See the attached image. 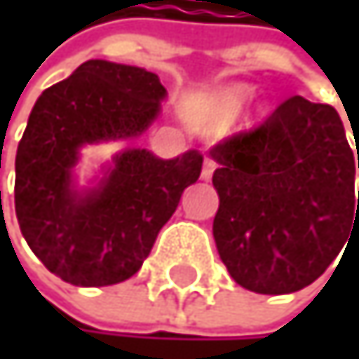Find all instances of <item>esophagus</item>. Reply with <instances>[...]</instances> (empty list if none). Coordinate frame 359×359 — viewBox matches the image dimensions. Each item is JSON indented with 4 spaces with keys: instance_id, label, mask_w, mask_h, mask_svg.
Returning a JSON list of instances; mask_svg holds the SVG:
<instances>
[{
    "instance_id": "esophagus-1",
    "label": "esophagus",
    "mask_w": 359,
    "mask_h": 359,
    "mask_svg": "<svg viewBox=\"0 0 359 359\" xmlns=\"http://www.w3.org/2000/svg\"><path fill=\"white\" fill-rule=\"evenodd\" d=\"M215 172V161L211 157H204V163H202V178L204 181H209V178L213 176Z\"/></svg>"
}]
</instances>
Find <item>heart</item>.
Instances as JSON below:
<instances>
[{"instance_id":"heart-1","label":"heart","mask_w":359,"mask_h":359,"mask_svg":"<svg viewBox=\"0 0 359 359\" xmlns=\"http://www.w3.org/2000/svg\"><path fill=\"white\" fill-rule=\"evenodd\" d=\"M248 99H250V88L230 86V88L219 92V96L215 99V109L219 116H234L245 105Z\"/></svg>"}]
</instances>
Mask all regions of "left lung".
Segmentation results:
<instances>
[{"mask_svg": "<svg viewBox=\"0 0 359 359\" xmlns=\"http://www.w3.org/2000/svg\"><path fill=\"white\" fill-rule=\"evenodd\" d=\"M211 157L219 163L213 237L248 291L284 295L312 284L359 224L355 155L332 105L291 96Z\"/></svg>", "mask_w": 359, "mask_h": 359, "instance_id": "1", "label": "left lung"}]
</instances>
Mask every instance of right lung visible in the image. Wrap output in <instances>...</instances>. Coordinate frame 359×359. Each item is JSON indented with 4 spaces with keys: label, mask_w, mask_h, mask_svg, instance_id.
<instances>
[{
    "label": "right lung",
    "mask_w": 359,
    "mask_h": 359,
    "mask_svg": "<svg viewBox=\"0 0 359 359\" xmlns=\"http://www.w3.org/2000/svg\"><path fill=\"white\" fill-rule=\"evenodd\" d=\"M163 96L155 73L105 60L83 62L38 96L17 148L15 211L32 252L64 282L109 286L137 273L198 181V150L163 161L131 148L101 189L79 196L71 185L83 144L142 135Z\"/></svg>",
    "instance_id": "obj_1"
}]
</instances>
